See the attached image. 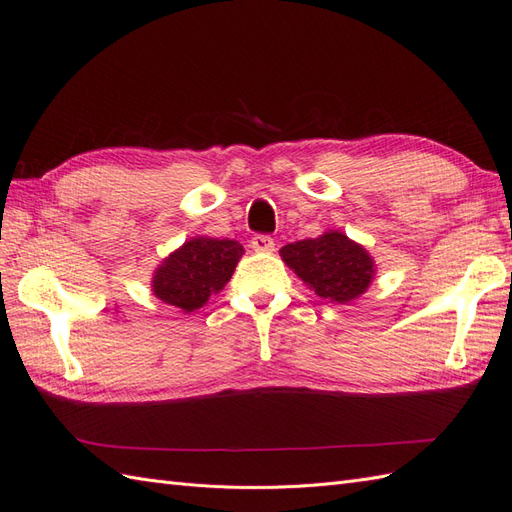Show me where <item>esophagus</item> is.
<instances>
[{"label":"esophagus","mask_w":512,"mask_h":512,"mask_svg":"<svg viewBox=\"0 0 512 512\" xmlns=\"http://www.w3.org/2000/svg\"><path fill=\"white\" fill-rule=\"evenodd\" d=\"M251 246L257 253H272L275 251V240H272L270 235H255L251 240Z\"/></svg>","instance_id":"esophagus-1"}]
</instances>
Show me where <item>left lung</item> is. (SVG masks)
I'll return each instance as SVG.
<instances>
[{"mask_svg":"<svg viewBox=\"0 0 512 512\" xmlns=\"http://www.w3.org/2000/svg\"><path fill=\"white\" fill-rule=\"evenodd\" d=\"M279 255L307 288L331 303L360 299L377 272L371 253L342 231H325L312 240L288 244Z\"/></svg>","mask_w":512,"mask_h":512,"instance_id":"obj_1","label":"left lung"}]
</instances>
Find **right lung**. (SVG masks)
Returning a JSON list of instances; mask_svg holds the SVG:
<instances>
[{"instance_id": "right-lung-1", "label": "right lung", "mask_w": 512, "mask_h": 512, "mask_svg": "<svg viewBox=\"0 0 512 512\" xmlns=\"http://www.w3.org/2000/svg\"><path fill=\"white\" fill-rule=\"evenodd\" d=\"M242 255L244 246L235 240L189 237L154 270L152 294L185 314L196 312L229 283Z\"/></svg>"}]
</instances>
